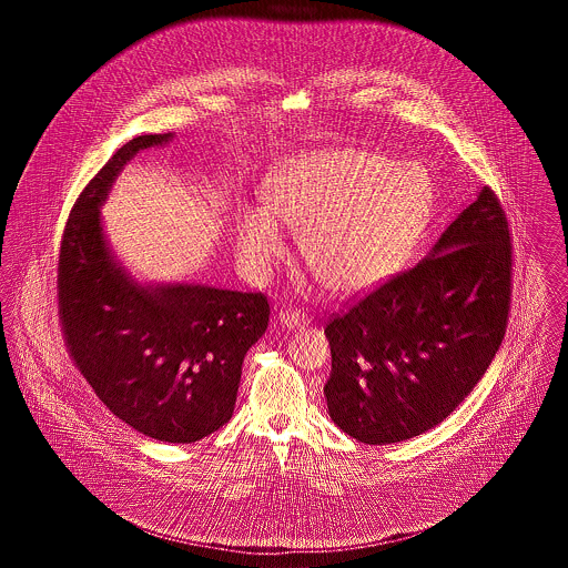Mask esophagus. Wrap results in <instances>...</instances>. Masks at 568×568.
<instances>
[{
	"label": "esophagus",
	"mask_w": 568,
	"mask_h": 568,
	"mask_svg": "<svg viewBox=\"0 0 568 568\" xmlns=\"http://www.w3.org/2000/svg\"><path fill=\"white\" fill-rule=\"evenodd\" d=\"M278 320H281V324L287 325L290 329H294V327H300V325L306 324L308 322V317L304 315V313H300L297 308H283L281 313H278Z\"/></svg>",
	"instance_id": "1"
}]
</instances>
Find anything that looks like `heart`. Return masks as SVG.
<instances>
[{
  "instance_id": "heart-1",
  "label": "heart",
  "mask_w": 568,
  "mask_h": 568,
  "mask_svg": "<svg viewBox=\"0 0 568 568\" xmlns=\"http://www.w3.org/2000/svg\"><path fill=\"white\" fill-rule=\"evenodd\" d=\"M264 209L236 219L244 271L266 276L287 253L276 221L297 230L302 257L327 290L357 294L406 262L433 215L426 170L387 155L338 149L278 165L264 183Z\"/></svg>"
}]
</instances>
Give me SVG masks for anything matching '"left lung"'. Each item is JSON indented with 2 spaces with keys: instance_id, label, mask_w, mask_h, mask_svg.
I'll use <instances>...</instances> for the list:
<instances>
[{
  "instance_id": "1",
  "label": "left lung",
  "mask_w": 568,
  "mask_h": 568,
  "mask_svg": "<svg viewBox=\"0 0 568 568\" xmlns=\"http://www.w3.org/2000/svg\"><path fill=\"white\" fill-rule=\"evenodd\" d=\"M511 292L509 219L484 187L422 264L325 324L332 422L366 445L438 426L486 375L507 332Z\"/></svg>"
}]
</instances>
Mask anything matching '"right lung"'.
<instances>
[{"label": "right lung", "mask_w": 568, "mask_h": 568, "mask_svg": "<svg viewBox=\"0 0 568 568\" xmlns=\"http://www.w3.org/2000/svg\"><path fill=\"white\" fill-rule=\"evenodd\" d=\"M170 138H132L84 185L61 234L57 306L74 366L121 422L195 443L230 422L244 353L266 332L271 304L262 292L142 287L112 262L98 209L138 151Z\"/></svg>", "instance_id": "1"}]
</instances>
